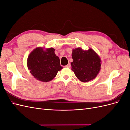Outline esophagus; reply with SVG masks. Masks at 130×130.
<instances>
[{
  "label": "esophagus",
  "mask_w": 130,
  "mask_h": 130,
  "mask_svg": "<svg viewBox=\"0 0 130 130\" xmlns=\"http://www.w3.org/2000/svg\"><path fill=\"white\" fill-rule=\"evenodd\" d=\"M70 67H71V65H70V63H68L67 65L65 66V67H66V68H70Z\"/></svg>",
  "instance_id": "1"
}]
</instances>
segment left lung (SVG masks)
<instances>
[{
	"instance_id": "8db88e82",
	"label": "left lung",
	"mask_w": 130,
	"mask_h": 130,
	"mask_svg": "<svg viewBox=\"0 0 130 130\" xmlns=\"http://www.w3.org/2000/svg\"><path fill=\"white\" fill-rule=\"evenodd\" d=\"M72 58V70L80 81L88 82L96 77L101 69V59L92 49H73Z\"/></svg>"
}]
</instances>
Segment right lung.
Returning a JSON list of instances; mask_svg holds the SVG:
<instances>
[{"instance_id": "1", "label": "right lung", "mask_w": 130, "mask_h": 130, "mask_svg": "<svg viewBox=\"0 0 130 130\" xmlns=\"http://www.w3.org/2000/svg\"><path fill=\"white\" fill-rule=\"evenodd\" d=\"M27 66L34 77L42 82L52 80L62 69L60 58L55 54L53 48L35 49L27 57Z\"/></svg>"}]
</instances>
